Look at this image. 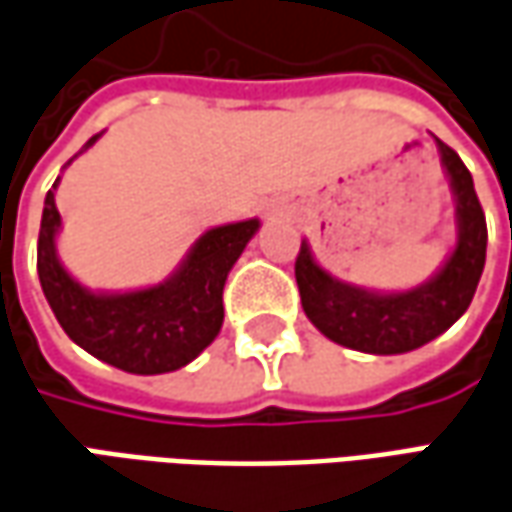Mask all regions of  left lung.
Returning <instances> with one entry per match:
<instances>
[{
	"mask_svg": "<svg viewBox=\"0 0 512 512\" xmlns=\"http://www.w3.org/2000/svg\"><path fill=\"white\" fill-rule=\"evenodd\" d=\"M434 142L454 193L457 243L426 283L392 294L344 283L322 269L308 241H302L294 266L302 311L330 342L373 356L409 353L446 333L474 300L488 249L485 212L457 151H451L443 139L434 137Z\"/></svg>",
	"mask_w": 512,
	"mask_h": 512,
	"instance_id": "left-lung-1",
	"label": "left lung"
}]
</instances>
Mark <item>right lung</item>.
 <instances>
[{"label":"right lung","instance_id":"1","mask_svg":"<svg viewBox=\"0 0 512 512\" xmlns=\"http://www.w3.org/2000/svg\"><path fill=\"white\" fill-rule=\"evenodd\" d=\"M97 139L100 134L72 159L89 151ZM72 159L66 165H72ZM58 182L61 176L44 198L38 232V280L58 325L86 353L125 373L162 375L182 370L210 347L224 325L227 274L260 229V221L249 218L207 229L165 283L137 291H92L58 260Z\"/></svg>","mask_w":512,"mask_h":512}]
</instances>
